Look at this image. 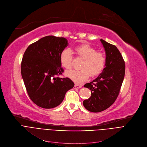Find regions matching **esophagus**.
Returning a JSON list of instances; mask_svg holds the SVG:
<instances>
[{
  "label": "esophagus",
  "mask_w": 147,
  "mask_h": 147,
  "mask_svg": "<svg viewBox=\"0 0 147 147\" xmlns=\"http://www.w3.org/2000/svg\"><path fill=\"white\" fill-rule=\"evenodd\" d=\"M82 87L81 85H78V84H75L74 85V89H78V88H81Z\"/></svg>",
  "instance_id": "1"
}]
</instances>
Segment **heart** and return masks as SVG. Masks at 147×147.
Returning a JSON list of instances; mask_svg holds the SVG:
<instances>
[{
  "instance_id": "obj_1",
  "label": "heart",
  "mask_w": 147,
  "mask_h": 147,
  "mask_svg": "<svg viewBox=\"0 0 147 147\" xmlns=\"http://www.w3.org/2000/svg\"><path fill=\"white\" fill-rule=\"evenodd\" d=\"M75 51L78 56L84 59L81 70H74L66 72V75L76 83L80 84L87 80L90 75L92 77L99 75L106 66L105 55L97 52V50L88 44L77 46ZM60 62L66 69H70L72 66L73 57L71 51L65 49L60 54Z\"/></svg>"
}]
</instances>
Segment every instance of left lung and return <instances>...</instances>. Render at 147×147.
Here are the masks:
<instances>
[{"mask_svg":"<svg viewBox=\"0 0 147 147\" xmlns=\"http://www.w3.org/2000/svg\"><path fill=\"white\" fill-rule=\"evenodd\" d=\"M106 51L104 70L96 79L84 87L91 90V96L83 101L87 110L97 113L110 107L120 92L125 73V64L121 53L113 45L100 39Z\"/></svg>","mask_w":147,"mask_h":147,"instance_id":"8db88e82","label":"left lung"}]
</instances>
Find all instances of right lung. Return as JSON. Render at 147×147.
<instances>
[{
	"instance_id": "1",
	"label": "right lung",
	"mask_w": 147,
	"mask_h": 147,
	"mask_svg": "<svg viewBox=\"0 0 147 147\" xmlns=\"http://www.w3.org/2000/svg\"><path fill=\"white\" fill-rule=\"evenodd\" d=\"M67 46L65 38L49 36L30 45L24 54L22 79L30 98L40 107L58 106L74 87L69 78L58 76L63 72L60 54Z\"/></svg>"
}]
</instances>
